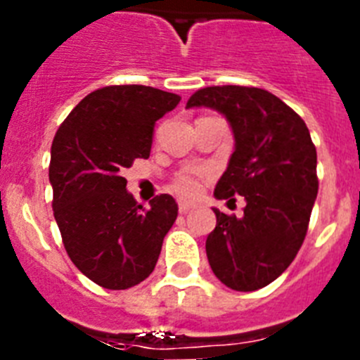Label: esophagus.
Instances as JSON below:
<instances>
[{
  "instance_id": "esophagus-1",
  "label": "esophagus",
  "mask_w": 360,
  "mask_h": 360,
  "mask_svg": "<svg viewBox=\"0 0 360 360\" xmlns=\"http://www.w3.org/2000/svg\"><path fill=\"white\" fill-rule=\"evenodd\" d=\"M191 209H195V205L189 202H178V211L180 212H189Z\"/></svg>"
}]
</instances>
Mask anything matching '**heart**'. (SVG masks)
Segmentation results:
<instances>
[{"instance_id":"b5f03b06","label":"heart","mask_w":360,"mask_h":360,"mask_svg":"<svg viewBox=\"0 0 360 360\" xmlns=\"http://www.w3.org/2000/svg\"><path fill=\"white\" fill-rule=\"evenodd\" d=\"M174 191H176L180 196H186V198H191V196L198 195V191H200L198 174H195V173L180 174V176L174 180Z\"/></svg>"}]
</instances>
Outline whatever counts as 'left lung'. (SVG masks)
<instances>
[{"instance_id": "left-lung-1", "label": "left lung", "mask_w": 360, "mask_h": 360, "mask_svg": "<svg viewBox=\"0 0 360 360\" xmlns=\"http://www.w3.org/2000/svg\"><path fill=\"white\" fill-rule=\"evenodd\" d=\"M186 108L227 119L234 151L216 184L218 200L243 196V216L212 209L216 227L205 250L219 281L238 292L266 287L294 262L317 198V153L301 117L262 88L209 86Z\"/></svg>"}]
</instances>
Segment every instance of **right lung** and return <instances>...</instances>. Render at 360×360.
<instances>
[{
  "instance_id": "add662e5",
  "label": "right lung",
  "mask_w": 360,
  "mask_h": 360,
  "mask_svg": "<svg viewBox=\"0 0 360 360\" xmlns=\"http://www.w3.org/2000/svg\"><path fill=\"white\" fill-rule=\"evenodd\" d=\"M180 97L151 86H106L86 95L50 151L53 216L73 265L94 283L126 290L153 272L178 214L171 195L142 207L122 171L148 158L153 128Z\"/></svg>"
}]
</instances>
